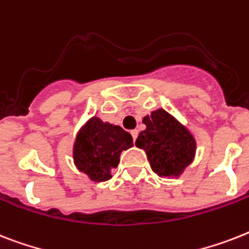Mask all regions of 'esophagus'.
Wrapping results in <instances>:
<instances>
[{
  "mask_svg": "<svg viewBox=\"0 0 249 249\" xmlns=\"http://www.w3.org/2000/svg\"><path fill=\"white\" fill-rule=\"evenodd\" d=\"M130 134H131V137H133V141L135 142V139H137V137H138V130H137V129H134V130L130 131Z\"/></svg>",
  "mask_w": 249,
  "mask_h": 249,
  "instance_id": "34e87169",
  "label": "esophagus"
}]
</instances>
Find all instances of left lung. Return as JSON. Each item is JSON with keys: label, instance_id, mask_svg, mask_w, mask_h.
Wrapping results in <instances>:
<instances>
[{"label": "left lung", "instance_id": "obj_1", "mask_svg": "<svg viewBox=\"0 0 249 249\" xmlns=\"http://www.w3.org/2000/svg\"><path fill=\"white\" fill-rule=\"evenodd\" d=\"M145 129L135 141L143 148L152 170L160 177H179L191 165L196 153V141L185 126L162 108L143 118Z\"/></svg>", "mask_w": 249, "mask_h": 249}]
</instances>
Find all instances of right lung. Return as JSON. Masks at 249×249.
<instances>
[{"instance_id":"obj_1","label":"right lung","mask_w":249,"mask_h":249,"mask_svg":"<svg viewBox=\"0 0 249 249\" xmlns=\"http://www.w3.org/2000/svg\"><path fill=\"white\" fill-rule=\"evenodd\" d=\"M133 147L128 131L98 118H92L76 135L74 162L93 181L111 179V170L120 162V153Z\"/></svg>"}]
</instances>
